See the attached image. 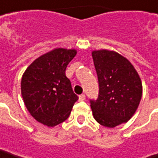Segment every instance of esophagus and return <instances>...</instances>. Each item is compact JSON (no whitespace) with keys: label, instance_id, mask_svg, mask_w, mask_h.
Returning <instances> with one entry per match:
<instances>
[{"label":"esophagus","instance_id":"esophagus-1","mask_svg":"<svg viewBox=\"0 0 158 158\" xmlns=\"http://www.w3.org/2000/svg\"><path fill=\"white\" fill-rule=\"evenodd\" d=\"M79 101H83V100H85V99H86V96H85V94H81V95H79Z\"/></svg>","mask_w":158,"mask_h":158}]
</instances>
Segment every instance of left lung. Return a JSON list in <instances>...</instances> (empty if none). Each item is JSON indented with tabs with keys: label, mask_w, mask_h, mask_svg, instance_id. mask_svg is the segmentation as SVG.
I'll return each mask as SVG.
<instances>
[{
	"label": "left lung",
	"mask_w": 158,
	"mask_h": 158,
	"mask_svg": "<svg viewBox=\"0 0 158 158\" xmlns=\"http://www.w3.org/2000/svg\"><path fill=\"white\" fill-rule=\"evenodd\" d=\"M94 65L98 79V96L90 99L95 119L107 127L129 120L139 105L142 83L135 68L115 51L95 50Z\"/></svg>",
	"instance_id": "left-lung-1"
}]
</instances>
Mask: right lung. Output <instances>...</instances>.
Returning <instances> with one entry per match:
<instances>
[{"instance_id": "right-lung-1", "label": "right lung", "mask_w": 158, "mask_h": 158, "mask_svg": "<svg viewBox=\"0 0 158 158\" xmlns=\"http://www.w3.org/2000/svg\"><path fill=\"white\" fill-rule=\"evenodd\" d=\"M75 50L55 49L35 60L22 79V95L31 115L48 127L65 121L79 97L73 92L66 68Z\"/></svg>"}]
</instances>
